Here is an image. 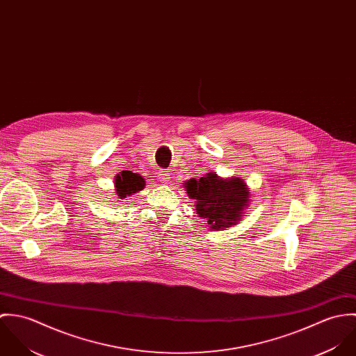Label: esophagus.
Masks as SVG:
<instances>
[{"mask_svg": "<svg viewBox=\"0 0 356 356\" xmlns=\"http://www.w3.org/2000/svg\"><path fill=\"white\" fill-rule=\"evenodd\" d=\"M157 178L161 181V182H168L170 181V171H167V170H159V172H157Z\"/></svg>", "mask_w": 356, "mask_h": 356, "instance_id": "1", "label": "esophagus"}]
</instances>
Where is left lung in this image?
<instances>
[{
	"label": "left lung",
	"instance_id": "obj_1",
	"mask_svg": "<svg viewBox=\"0 0 356 356\" xmlns=\"http://www.w3.org/2000/svg\"><path fill=\"white\" fill-rule=\"evenodd\" d=\"M186 192L196 200L199 216L213 230H225L236 225L250 202V192L243 179H222L213 172H208L199 181L186 182Z\"/></svg>",
	"mask_w": 356,
	"mask_h": 356
}]
</instances>
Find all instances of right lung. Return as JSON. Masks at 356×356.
Instances as JSON below:
<instances>
[{
	"label": "right lung",
	"instance_id": "right-lung-1",
	"mask_svg": "<svg viewBox=\"0 0 356 356\" xmlns=\"http://www.w3.org/2000/svg\"><path fill=\"white\" fill-rule=\"evenodd\" d=\"M144 184L145 182L141 178V175L131 171H122V174H118L115 178L116 193L120 199H126V196H130L131 193L141 191Z\"/></svg>",
	"mask_w": 356,
	"mask_h": 356
}]
</instances>
